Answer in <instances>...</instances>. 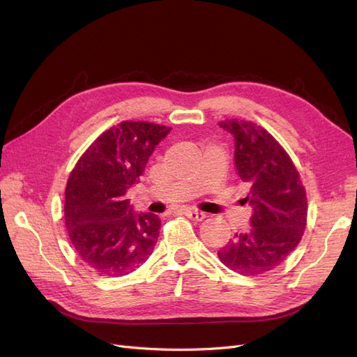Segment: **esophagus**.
<instances>
[{
  "mask_svg": "<svg viewBox=\"0 0 357 357\" xmlns=\"http://www.w3.org/2000/svg\"><path fill=\"white\" fill-rule=\"evenodd\" d=\"M185 215L192 220H197V222H201L202 219H205V214L198 210H185Z\"/></svg>",
  "mask_w": 357,
  "mask_h": 357,
  "instance_id": "1",
  "label": "esophagus"
}]
</instances>
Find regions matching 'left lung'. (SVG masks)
Returning <instances> with one entry per match:
<instances>
[{"mask_svg": "<svg viewBox=\"0 0 357 357\" xmlns=\"http://www.w3.org/2000/svg\"><path fill=\"white\" fill-rule=\"evenodd\" d=\"M234 137V160L248 189L250 228L218 250L220 262L241 275H259L283 264L307 225V197L294 162L275 138L248 121L219 123Z\"/></svg>", "mask_w": 357, "mask_h": 357, "instance_id": "1", "label": "left lung"}]
</instances>
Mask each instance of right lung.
<instances>
[{"label": "right lung", "instance_id": "1", "mask_svg": "<svg viewBox=\"0 0 357 357\" xmlns=\"http://www.w3.org/2000/svg\"><path fill=\"white\" fill-rule=\"evenodd\" d=\"M169 131L164 125L121 122L95 139L70 174L63 208L68 236L98 274L126 275L153 252L160 219L135 213L126 193Z\"/></svg>", "mask_w": 357, "mask_h": 357}]
</instances>
